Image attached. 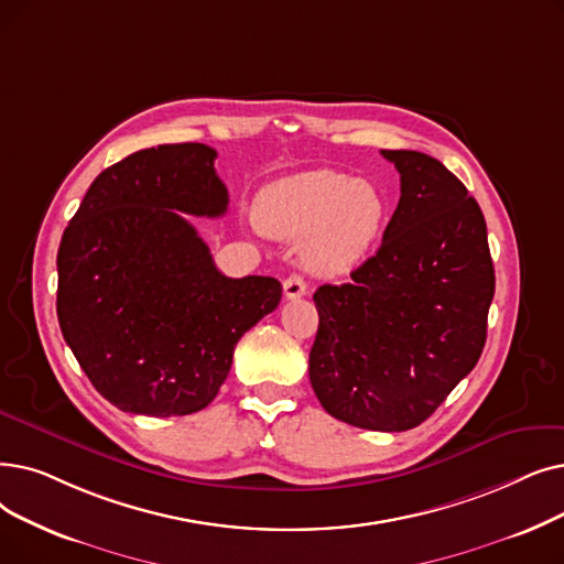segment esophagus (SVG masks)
<instances>
[{"instance_id":"esophagus-1","label":"esophagus","mask_w":564,"mask_h":564,"mask_svg":"<svg viewBox=\"0 0 564 564\" xmlns=\"http://www.w3.org/2000/svg\"><path fill=\"white\" fill-rule=\"evenodd\" d=\"M283 295L288 300H297V297H304L306 295V281L300 276V274H292L283 281Z\"/></svg>"}]
</instances>
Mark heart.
Returning <instances> with one entry per match:
<instances>
[{"label":"heart","mask_w":564,"mask_h":564,"mask_svg":"<svg viewBox=\"0 0 564 564\" xmlns=\"http://www.w3.org/2000/svg\"><path fill=\"white\" fill-rule=\"evenodd\" d=\"M387 216L382 191L336 170H311L269 184L258 198V226L281 239H304L302 258L317 274L352 269L371 251Z\"/></svg>","instance_id":"heart-1"}]
</instances>
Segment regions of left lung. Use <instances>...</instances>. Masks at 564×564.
I'll return each instance as SVG.
<instances>
[{
    "mask_svg": "<svg viewBox=\"0 0 564 564\" xmlns=\"http://www.w3.org/2000/svg\"><path fill=\"white\" fill-rule=\"evenodd\" d=\"M401 175L382 243L343 285H321L308 378L332 417L408 431L468 376L486 343L496 274L484 214L437 159L382 150Z\"/></svg>",
    "mask_w": 564,
    "mask_h": 564,
    "instance_id": "1",
    "label": "left lung"
}]
</instances>
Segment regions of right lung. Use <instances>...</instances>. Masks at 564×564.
<instances>
[{"instance_id":"obj_1","label":"right lung","mask_w":564,"mask_h":564,"mask_svg":"<svg viewBox=\"0 0 564 564\" xmlns=\"http://www.w3.org/2000/svg\"><path fill=\"white\" fill-rule=\"evenodd\" d=\"M203 142L159 144L106 167L62 235L57 317L104 399L147 417L207 408L237 340L281 302L272 276L230 279L186 221L224 216L228 188Z\"/></svg>"}]
</instances>
